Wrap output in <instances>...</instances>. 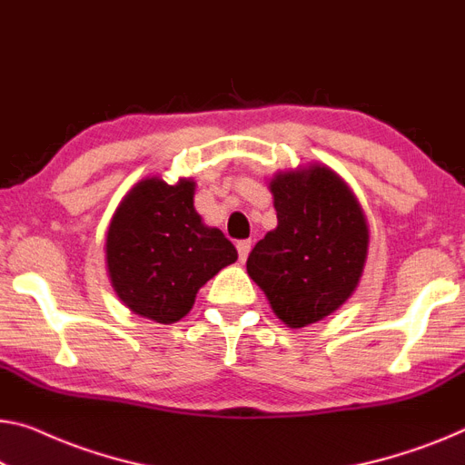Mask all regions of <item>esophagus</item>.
<instances>
[{
	"label": "esophagus",
	"mask_w": 465,
	"mask_h": 465,
	"mask_svg": "<svg viewBox=\"0 0 465 465\" xmlns=\"http://www.w3.org/2000/svg\"><path fill=\"white\" fill-rule=\"evenodd\" d=\"M235 248H238L240 261H246L248 259V252H251V248H252V242L251 240H240L238 244H235Z\"/></svg>",
	"instance_id": "obj_1"
}]
</instances>
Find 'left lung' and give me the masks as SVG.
Wrapping results in <instances>:
<instances>
[{
  "instance_id": "left-lung-1",
  "label": "left lung",
  "mask_w": 465,
  "mask_h": 465,
  "mask_svg": "<svg viewBox=\"0 0 465 465\" xmlns=\"http://www.w3.org/2000/svg\"><path fill=\"white\" fill-rule=\"evenodd\" d=\"M269 188L277 227L256 242L246 272L283 323L304 328L357 288L370 232L357 198L328 166L280 173Z\"/></svg>"
}]
</instances>
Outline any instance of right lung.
I'll return each instance as SVG.
<instances>
[{"mask_svg":"<svg viewBox=\"0 0 465 465\" xmlns=\"http://www.w3.org/2000/svg\"><path fill=\"white\" fill-rule=\"evenodd\" d=\"M193 182L143 179L116 209L106 235V265L119 299L134 313L175 323L198 290L238 252L193 209Z\"/></svg>","mask_w":465,"mask_h":465,"instance_id":"add662e5","label":"right lung"}]
</instances>
